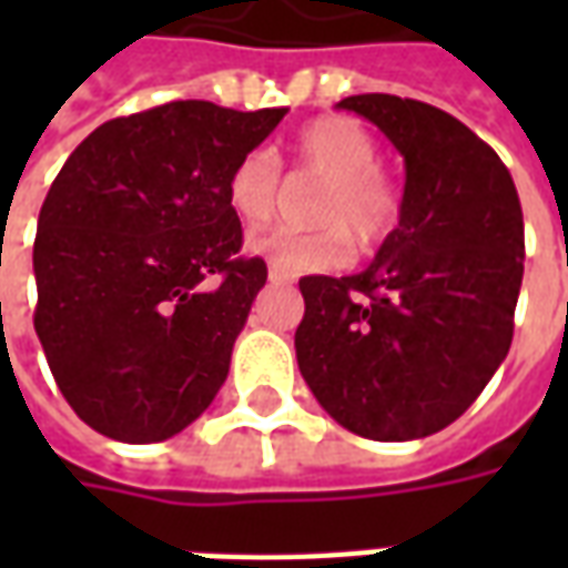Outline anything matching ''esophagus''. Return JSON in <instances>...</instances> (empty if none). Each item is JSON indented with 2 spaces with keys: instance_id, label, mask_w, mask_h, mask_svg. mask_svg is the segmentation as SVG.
<instances>
[{
  "instance_id": "1",
  "label": "esophagus",
  "mask_w": 568,
  "mask_h": 568,
  "mask_svg": "<svg viewBox=\"0 0 568 568\" xmlns=\"http://www.w3.org/2000/svg\"><path fill=\"white\" fill-rule=\"evenodd\" d=\"M267 280H271V283H276V285H283V283H292V276H288V273H283L280 271V267H267Z\"/></svg>"
}]
</instances>
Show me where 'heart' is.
Listing matches in <instances>:
<instances>
[{
	"instance_id": "b5f03b06",
	"label": "heart",
	"mask_w": 568,
	"mask_h": 568,
	"mask_svg": "<svg viewBox=\"0 0 568 568\" xmlns=\"http://www.w3.org/2000/svg\"><path fill=\"white\" fill-rule=\"evenodd\" d=\"M292 173L322 179L310 206L320 231H273L252 236L248 252L267 258L288 276L346 267L353 240L374 246L398 219V191L377 166V142L358 121L325 115L297 130L285 145ZM227 206L246 231H261L283 212L285 182L276 154L246 151L227 175Z\"/></svg>"
}]
</instances>
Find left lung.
I'll return each mask as SVG.
<instances>
[{"instance_id":"8db88e82","label":"left lung","mask_w":568,"mask_h":568,"mask_svg":"<svg viewBox=\"0 0 568 568\" xmlns=\"http://www.w3.org/2000/svg\"><path fill=\"white\" fill-rule=\"evenodd\" d=\"M405 158L398 227L353 276H304L301 377L325 414L374 440L459 419L496 374L524 283L508 166L463 121L393 93L346 97Z\"/></svg>"}]
</instances>
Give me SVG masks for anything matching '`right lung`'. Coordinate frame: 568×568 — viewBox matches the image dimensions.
I'll return each instance as SVG.
<instances>
[{
	"label": "right lung",
	"instance_id": "right-lung-1",
	"mask_svg": "<svg viewBox=\"0 0 568 568\" xmlns=\"http://www.w3.org/2000/svg\"><path fill=\"white\" fill-rule=\"evenodd\" d=\"M285 112L175 100L105 121L57 173L32 325L69 407L105 438H173L222 389L267 283V264L240 255L224 185Z\"/></svg>",
	"mask_w": 568,
	"mask_h": 568
}]
</instances>
